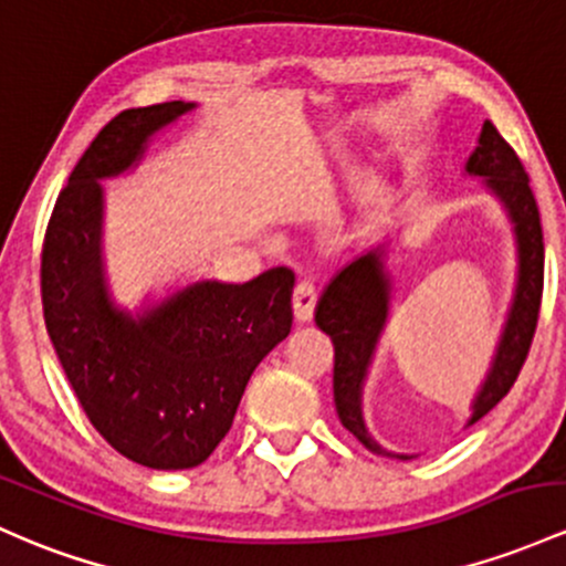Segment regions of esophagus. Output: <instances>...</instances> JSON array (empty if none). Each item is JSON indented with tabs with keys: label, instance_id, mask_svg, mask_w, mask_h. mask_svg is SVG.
<instances>
[{
	"label": "esophagus",
	"instance_id": "34e87169",
	"mask_svg": "<svg viewBox=\"0 0 566 566\" xmlns=\"http://www.w3.org/2000/svg\"><path fill=\"white\" fill-rule=\"evenodd\" d=\"M314 308H316V290L308 279H303V282L295 284V293H293V314L297 325L312 322Z\"/></svg>",
	"mask_w": 566,
	"mask_h": 566
}]
</instances>
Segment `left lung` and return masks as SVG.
I'll list each match as a JSON object with an SVG mask.
<instances>
[{"label": "left lung", "instance_id": "obj_1", "mask_svg": "<svg viewBox=\"0 0 566 566\" xmlns=\"http://www.w3.org/2000/svg\"><path fill=\"white\" fill-rule=\"evenodd\" d=\"M468 171L486 179L489 188L502 198V203L511 212L515 241H518L515 301L492 370H489L486 381H483L481 392L473 402L470 424H475L481 416H486L502 397L511 392L515 378H518L526 363V354H530L532 338H535L537 331L539 301H543L545 244L535 192L530 188V174L524 171L518 155L502 139L492 120L483 123L481 139H478L475 153L468 160ZM384 258H387V247H376V250L346 265L322 293L314 319L316 327L331 335L333 340V397L340 424L374 454L395 457L370 438L363 424V408H359L365 374H368L376 340L389 314V290H392V284H389Z\"/></svg>", "mask_w": 566, "mask_h": 566}]
</instances>
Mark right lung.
Segmentation results:
<instances>
[{"mask_svg": "<svg viewBox=\"0 0 566 566\" xmlns=\"http://www.w3.org/2000/svg\"><path fill=\"white\" fill-rule=\"evenodd\" d=\"M192 104L123 109L77 160L42 241V314L74 397L132 462L188 470L220 446L260 359L293 327L295 273L198 282L139 319L109 303L102 276V185Z\"/></svg>", "mask_w": 566, "mask_h": 566, "instance_id": "1", "label": "right lung"}]
</instances>
